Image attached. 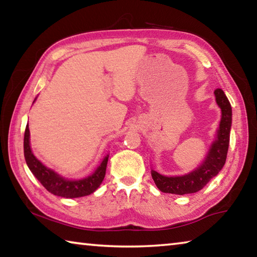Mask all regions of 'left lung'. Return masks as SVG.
Wrapping results in <instances>:
<instances>
[{
  "mask_svg": "<svg viewBox=\"0 0 257 257\" xmlns=\"http://www.w3.org/2000/svg\"><path fill=\"white\" fill-rule=\"evenodd\" d=\"M217 105L222 111L220 128L217 130V138L213 143L210 153L197 170L181 177H165L155 170L151 171L152 178L158 188L163 193L185 195L197 193L220 172L225 163L228 154L230 128H231V105L222 89H215Z\"/></svg>",
  "mask_w": 257,
  "mask_h": 257,
  "instance_id": "1",
  "label": "left lung"
}]
</instances>
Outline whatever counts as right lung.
Masks as SVG:
<instances>
[{"instance_id": "add662e5", "label": "right lung", "mask_w": 257, "mask_h": 257, "mask_svg": "<svg viewBox=\"0 0 257 257\" xmlns=\"http://www.w3.org/2000/svg\"><path fill=\"white\" fill-rule=\"evenodd\" d=\"M24 153L26 163H27L30 171L33 172V175L44 186L46 190H49L50 193L56 195V196L66 198L86 196V195L94 193L98 188L99 185L102 184L104 177H105L108 155L105 156V159L102 161V163L99 164V167L93 175L80 180H67L60 177L58 173L52 171L51 169L44 167L40 161L35 158L32 153V150H30L28 124L25 130Z\"/></svg>"}]
</instances>
